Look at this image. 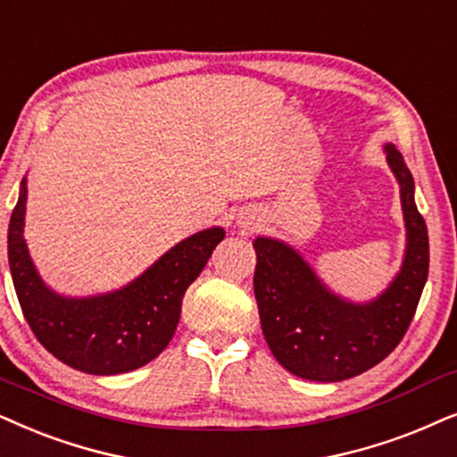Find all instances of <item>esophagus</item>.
Instances as JSON below:
<instances>
[{"label":"esophagus","instance_id":"obj_1","mask_svg":"<svg viewBox=\"0 0 457 457\" xmlns=\"http://www.w3.org/2000/svg\"><path fill=\"white\" fill-rule=\"evenodd\" d=\"M247 224H250V222H247ZM247 224H245V227H247Z\"/></svg>","mask_w":457,"mask_h":457}]
</instances>
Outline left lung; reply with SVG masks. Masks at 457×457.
<instances>
[{
    "label": "left lung",
    "instance_id": "left-lung-1",
    "mask_svg": "<svg viewBox=\"0 0 457 457\" xmlns=\"http://www.w3.org/2000/svg\"><path fill=\"white\" fill-rule=\"evenodd\" d=\"M384 153L401 187L407 241L401 270L380 295L367 302L342 298L289 243L253 239V294L266 345L304 380L342 382L386 359L410 328L428 279V230L413 201V176L393 142Z\"/></svg>",
    "mask_w": 457,
    "mask_h": 457
}]
</instances>
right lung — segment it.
I'll use <instances>...</instances> for the list:
<instances>
[{
    "label": "right lung",
    "mask_w": 457,
    "mask_h": 457,
    "mask_svg": "<svg viewBox=\"0 0 457 457\" xmlns=\"http://www.w3.org/2000/svg\"><path fill=\"white\" fill-rule=\"evenodd\" d=\"M25 214L27 178H22L8 227V262L22 315L47 353L94 376L138 370L170 345L187 287L224 239L222 227L199 230L176 243L128 286L73 298L47 287L39 277L22 237Z\"/></svg>",
    "instance_id": "add662e5"
}]
</instances>
